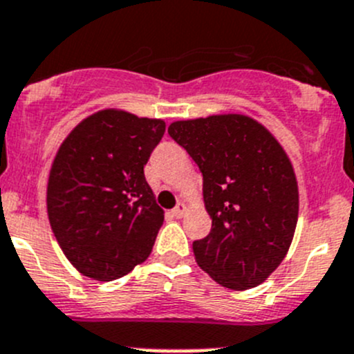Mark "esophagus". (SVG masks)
I'll return each mask as SVG.
<instances>
[{
	"label": "esophagus",
	"instance_id": "esophagus-1",
	"mask_svg": "<svg viewBox=\"0 0 354 354\" xmlns=\"http://www.w3.org/2000/svg\"><path fill=\"white\" fill-rule=\"evenodd\" d=\"M185 212H187V206H185V203H178L176 208L172 209V215L177 216V218H182V216L185 215Z\"/></svg>",
	"mask_w": 354,
	"mask_h": 354
}]
</instances>
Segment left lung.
<instances>
[{
    "label": "left lung",
    "instance_id": "left-lung-1",
    "mask_svg": "<svg viewBox=\"0 0 354 354\" xmlns=\"http://www.w3.org/2000/svg\"><path fill=\"white\" fill-rule=\"evenodd\" d=\"M169 134L203 174L212 230L192 243L196 261L223 288H257L295 237L299 192L288 153L265 125L241 113L172 122Z\"/></svg>",
    "mask_w": 354,
    "mask_h": 354
}]
</instances>
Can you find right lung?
<instances>
[{"instance_id":"right-lung-1","label":"right lung","mask_w":354,"mask_h":354,"mask_svg":"<svg viewBox=\"0 0 354 354\" xmlns=\"http://www.w3.org/2000/svg\"><path fill=\"white\" fill-rule=\"evenodd\" d=\"M163 134L162 118L106 108L59 145L48 177V218L66 260L86 277L115 281L151 253L163 209L145 165Z\"/></svg>"}]
</instances>
